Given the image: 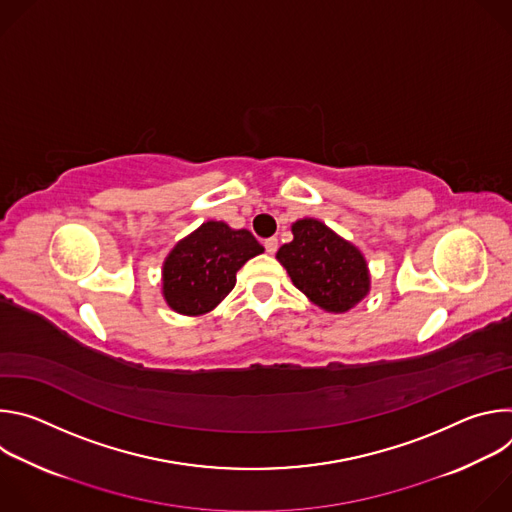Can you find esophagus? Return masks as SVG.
Masks as SVG:
<instances>
[{"label": "esophagus", "mask_w": 512, "mask_h": 512, "mask_svg": "<svg viewBox=\"0 0 512 512\" xmlns=\"http://www.w3.org/2000/svg\"><path fill=\"white\" fill-rule=\"evenodd\" d=\"M263 245H265V249H267V253H269V255H273V253L277 251V239H275V237L265 239V243H263Z\"/></svg>", "instance_id": "obj_1"}]
</instances>
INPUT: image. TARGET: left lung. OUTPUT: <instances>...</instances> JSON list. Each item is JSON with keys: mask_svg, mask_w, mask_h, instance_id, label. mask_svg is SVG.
I'll return each instance as SVG.
<instances>
[{"mask_svg": "<svg viewBox=\"0 0 512 512\" xmlns=\"http://www.w3.org/2000/svg\"><path fill=\"white\" fill-rule=\"evenodd\" d=\"M291 233L275 259L314 306L344 314L369 296V263L356 245L310 216L291 223Z\"/></svg>", "mask_w": 512, "mask_h": 512, "instance_id": "1", "label": "left lung"}]
</instances>
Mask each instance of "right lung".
<instances>
[{"label": "right lung", "instance_id": "1", "mask_svg": "<svg viewBox=\"0 0 512 512\" xmlns=\"http://www.w3.org/2000/svg\"><path fill=\"white\" fill-rule=\"evenodd\" d=\"M265 249L247 229L206 221L180 239L162 263V296L182 316H202L221 304L237 271Z\"/></svg>", "mask_w": 512, "mask_h": 512}]
</instances>
